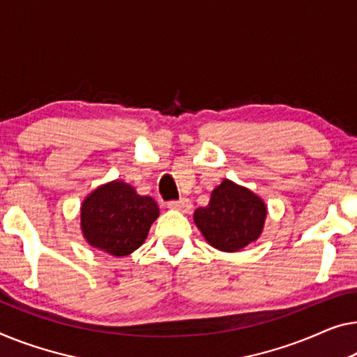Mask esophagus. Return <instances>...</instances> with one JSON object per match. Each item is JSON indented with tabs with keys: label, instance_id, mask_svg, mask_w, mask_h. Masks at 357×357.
<instances>
[{
	"label": "esophagus",
	"instance_id": "esophagus-1",
	"mask_svg": "<svg viewBox=\"0 0 357 357\" xmlns=\"http://www.w3.org/2000/svg\"><path fill=\"white\" fill-rule=\"evenodd\" d=\"M169 210H176V211H183V213H189L192 210V204L188 199H181V200H173L168 204Z\"/></svg>",
	"mask_w": 357,
	"mask_h": 357
}]
</instances>
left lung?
<instances>
[{
  "label": "left lung",
  "instance_id": "obj_1",
  "mask_svg": "<svg viewBox=\"0 0 357 357\" xmlns=\"http://www.w3.org/2000/svg\"><path fill=\"white\" fill-rule=\"evenodd\" d=\"M266 215L261 197L225 179L211 192L208 205L194 211V222L211 247L232 253L258 241Z\"/></svg>",
  "mask_w": 357,
  "mask_h": 357
}]
</instances>
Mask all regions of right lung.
Returning <instances> with one entry per match:
<instances>
[{
  "label": "right lung",
  "instance_id": "obj_1",
  "mask_svg": "<svg viewBox=\"0 0 357 357\" xmlns=\"http://www.w3.org/2000/svg\"><path fill=\"white\" fill-rule=\"evenodd\" d=\"M160 215L152 197L139 195L123 181L99 185L82 204V232L89 245L126 257L147 238L152 222Z\"/></svg>",
  "mask_w": 357,
  "mask_h": 357
}]
</instances>
